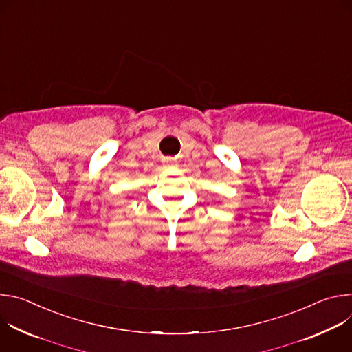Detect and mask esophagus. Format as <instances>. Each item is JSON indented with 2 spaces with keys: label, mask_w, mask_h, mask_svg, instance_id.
Instances as JSON below:
<instances>
[{
  "label": "esophagus",
  "mask_w": 352,
  "mask_h": 352,
  "mask_svg": "<svg viewBox=\"0 0 352 352\" xmlns=\"http://www.w3.org/2000/svg\"><path fill=\"white\" fill-rule=\"evenodd\" d=\"M164 163H166V166H170V164H173V160L171 159H164Z\"/></svg>",
  "instance_id": "1"
}]
</instances>
